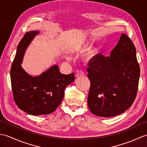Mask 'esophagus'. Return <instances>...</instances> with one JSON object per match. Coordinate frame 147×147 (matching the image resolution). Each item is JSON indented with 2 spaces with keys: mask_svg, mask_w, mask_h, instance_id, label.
I'll return each mask as SVG.
<instances>
[{
  "mask_svg": "<svg viewBox=\"0 0 147 147\" xmlns=\"http://www.w3.org/2000/svg\"><path fill=\"white\" fill-rule=\"evenodd\" d=\"M85 75V73H83V71L82 70L80 71H76V77H81Z\"/></svg>",
  "mask_w": 147,
  "mask_h": 147,
  "instance_id": "34e87169",
  "label": "esophagus"
}]
</instances>
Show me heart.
Instances as JSON below:
<instances>
[{"label": "heart", "mask_w": 147, "mask_h": 147, "mask_svg": "<svg viewBox=\"0 0 147 147\" xmlns=\"http://www.w3.org/2000/svg\"><path fill=\"white\" fill-rule=\"evenodd\" d=\"M80 47V46H76V47H75V49H78Z\"/></svg>", "instance_id": "b5f03b06"}]
</instances>
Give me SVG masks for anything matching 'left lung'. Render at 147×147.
Returning a JSON list of instances; mask_svg holds the SVG:
<instances>
[{
    "instance_id": "8db88e82",
    "label": "left lung",
    "mask_w": 147,
    "mask_h": 147,
    "mask_svg": "<svg viewBox=\"0 0 147 147\" xmlns=\"http://www.w3.org/2000/svg\"><path fill=\"white\" fill-rule=\"evenodd\" d=\"M90 81L88 105L97 116L122 114L135 101L140 69L136 48L125 34L121 35L109 57L95 55L87 68Z\"/></svg>"
}]
</instances>
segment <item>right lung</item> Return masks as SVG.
<instances>
[{"mask_svg":"<svg viewBox=\"0 0 147 147\" xmlns=\"http://www.w3.org/2000/svg\"><path fill=\"white\" fill-rule=\"evenodd\" d=\"M38 31L27 32L19 43L11 69V82L14 100L18 107L26 113L50 114L63 99L66 86L74 82V73L61 74L54 65L40 75L32 76L21 66L26 49Z\"/></svg>","mask_w":147,"mask_h":147,"instance_id":"obj_1","label":"right lung"}]
</instances>
